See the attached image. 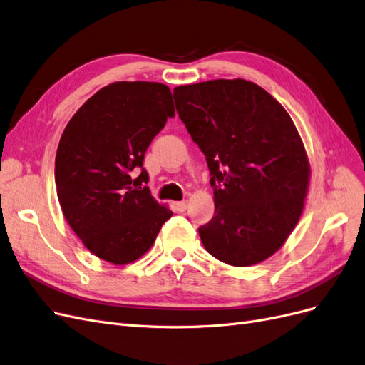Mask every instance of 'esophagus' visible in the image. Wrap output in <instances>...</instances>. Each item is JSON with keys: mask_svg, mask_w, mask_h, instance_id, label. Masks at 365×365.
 Listing matches in <instances>:
<instances>
[{"mask_svg": "<svg viewBox=\"0 0 365 365\" xmlns=\"http://www.w3.org/2000/svg\"><path fill=\"white\" fill-rule=\"evenodd\" d=\"M173 207H175L176 212L182 213V212H185V210H187V201H180V202H175V204H173Z\"/></svg>", "mask_w": 365, "mask_h": 365, "instance_id": "esophagus-1", "label": "esophagus"}]
</instances>
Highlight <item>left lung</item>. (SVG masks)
<instances>
[{"label": "left lung", "instance_id": "obj_1", "mask_svg": "<svg viewBox=\"0 0 365 365\" xmlns=\"http://www.w3.org/2000/svg\"><path fill=\"white\" fill-rule=\"evenodd\" d=\"M173 98L212 176L215 216L197 228L205 250L233 267L263 262L295 228L309 184L289 114L244 79L176 86Z\"/></svg>", "mask_w": 365, "mask_h": 365}]
</instances>
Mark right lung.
Instances as JSON below:
<instances>
[{
    "instance_id": "1",
    "label": "right lung",
    "mask_w": 365,
    "mask_h": 365,
    "mask_svg": "<svg viewBox=\"0 0 365 365\" xmlns=\"http://www.w3.org/2000/svg\"><path fill=\"white\" fill-rule=\"evenodd\" d=\"M175 117L172 93L157 82H114L79 108L61 137L54 181L65 219L97 257H141L173 213L153 200L145 153Z\"/></svg>"
}]
</instances>
